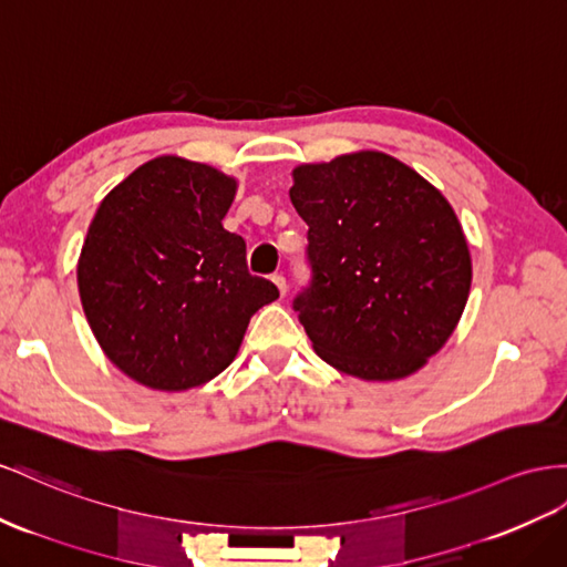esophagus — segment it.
I'll return each mask as SVG.
<instances>
[{
	"instance_id": "1",
	"label": "esophagus",
	"mask_w": 567,
	"mask_h": 567,
	"mask_svg": "<svg viewBox=\"0 0 567 567\" xmlns=\"http://www.w3.org/2000/svg\"><path fill=\"white\" fill-rule=\"evenodd\" d=\"M271 281H274V284H277V288H279V293H281V296H286V279H284V274H274V277H271Z\"/></svg>"
}]
</instances>
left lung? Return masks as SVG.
<instances>
[{
	"label": "left lung",
	"instance_id": "obj_1",
	"mask_svg": "<svg viewBox=\"0 0 567 567\" xmlns=\"http://www.w3.org/2000/svg\"><path fill=\"white\" fill-rule=\"evenodd\" d=\"M288 195L310 228L312 281L293 310L315 353L367 381L417 372L457 327L472 284L446 197L374 150L296 166Z\"/></svg>",
	"mask_w": 567,
	"mask_h": 567
}]
</instances>
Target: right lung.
I'll return each mask as SVG.
<instances>
[{
    "label": "right lung",
    "instance_id": "obj_1",
    "mask_svg": "<svg viewBox=\"0 0 567 567\" xmlns=\"http://www.w3.org/2000/svg\"><path fill=\"white\" fill-rule=\"evenodd\" d=\"M236 178L174 155L150 159L100 203L79 293L104 355L137 384L186 391L234 362L250 317L279 298L226 231Z\"/></svg>",
    "mask_w": 567,
    "mask_h": 567
}]
</instances>
